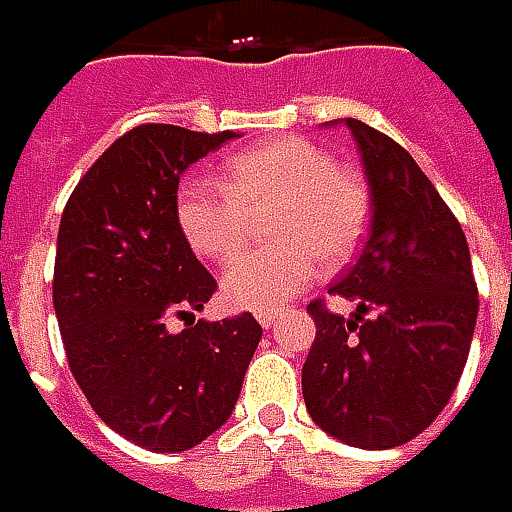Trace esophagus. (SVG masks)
Listing matches in <instances>:
<instances>
[{"label":"esophagus","mask_w":512,"mask_h":512,"mask_svg":"<svg viewBox=\"0 0 512 512\" xmlns=\"http://www.w3.org/2000/svg\"><path fill=\"white\" fill-rule=\"evenodd\" d=\"M276 319H279V313H276V310H267V313H256V322L265 327V330H267V327L276 325Z\"/></svg>","instance_id":"esophagus-1"}]
</instances>
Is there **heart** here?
Listing matches in <instances>:
<instances>
[{"label": "heart", "mask_w": 512, "mask_h": 512, "mask_svg": "<svg viewBox=\"0 0 512 512\" xmlns=\"http://www.w3.org/2000/svg\"><path fill=\"white\" fill-rule=\"evenodd\" d=\"M219 185L187 179L176 196V222L207 262L233 259L256 216L270 219L267 242L276 247L245 253L222 276L227 305L242 310H279L305 290L316 273L342 267L367 225V190L350 170L336 168L319 145L282 136L233 153L219 165Z\"/></svg>", "instance_id": "b5f03b06"}]
</instances>
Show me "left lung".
Listing matches in <instances>:
<instances>
[{"instance_id":"8db88e82","label":"left lung","mask_w":512,"mask_h":512,"mask_svg":"<svg viewBox=\"0 0 512 512\" xmlns=\"http://www.w3.org/2000/svg\"><path fill=\"white\" fill-rule=\"evenodd\" d=\"M370 187V233L327 293L356 302L347 319L319 299L302 367L310 419L333 439L387 450L416 439L462 376L479 290L462 225L413 156L359 119H344Z\"/></svg>"}]
</instances>
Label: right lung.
<instances>
[{"instance_id":"add662e5","label":"right lung","mask_w":512,"mask_h":512,"mask_svg":"<svg viewBox=\"0 0 512 512\" xmlns=\"http://www.w3.org/2000/svg\"><path fill=\"white\" fill-rule=\"evenodd\" d=\"M230 139L128 130L82 176L59 225L53 310L70 373L110 430L153 453L190 450L230 419L262 339L250 313L196 322L216 279L176 222L179 176ZM173 315L182 334L167 330Z\"/></svg>"}]
</instances>
